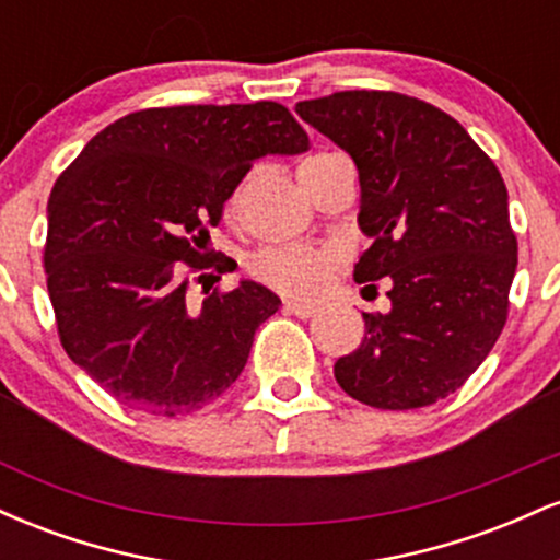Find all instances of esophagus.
I'll return each mask as SVG.
<instances>
[{
  "label": "esophagus",
  "mask_w": 560,
  "mask_h": 560,
  "mask_svg": "<svg viewBox=\"0 0 560 560\" xmlns=\"http://www.w3.org/2000/svg\"><path fill=\"white\" fill-rule=\"evenodd\" d=\"M284 311L292 313L298 318H313L318 313L316 305H307V302H298V300H287L284 302Z\"/></svg>",
  "instance_id": "34e87169"
}]
</instances>
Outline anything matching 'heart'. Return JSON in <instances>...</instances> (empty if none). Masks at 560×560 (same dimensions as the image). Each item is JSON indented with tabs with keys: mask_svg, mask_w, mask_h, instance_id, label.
Instances as JSON below:
<instances>
[{
	"mask_svg": "<svg viewBox=\"0 0 560 560\" xmlns=\"http://www.w3.org/2000/svg\"><path fill=\"white\" fill-rule=\"evenodd\" d=\"M329 152H318L311 155L302 165L316 163V160L326 158ZM244 186L231 199V213H240ZM345 249L339 244H284V247H268L262 249L249 262V271L266 287L276 289V292L289 294V298L313 300L326 292L331 284L334 273L342 268Z\"/></svg>",
	"mask_w": 560,
	"mask_h": 560,
	"instance_id": "b5f03b06",
	"label": "heart"
}]
</instances>
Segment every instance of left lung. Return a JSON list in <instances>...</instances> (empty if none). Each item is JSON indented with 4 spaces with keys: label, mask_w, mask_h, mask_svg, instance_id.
<instances>
[{
    "label": "left lung",
    "mask_w": 560,
    "mask_h": 560,
    "mask_svg": "<svg viewBox=\"0 0 560 560\" xmlns=\"http://www.w3.org/2000/svg\"><path fill=\"white\" fill-rule=\"evenodd\" d=\"M298 115L355 160L358 223L371 236L355 281L387 279L392 311L334 365L358 402L410 410L453 395L508 320L518 242L498 165L440 107L352 89L298 102Z\"/></svg>",
    "instance_id": "8db88e82"
}]
</instances>
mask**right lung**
Wrapping results in <instances>:
<instances>
[{"mask_svg":"<svg viewBox=\"0 0 560 560\" xmlns=\"http://www.w3.org/2000/svg\"><path fill=\"white\" fill-rule=\"evenodd\" d=\"M307 144L279 102L150 107L102 128L49 197L44 271L70 361L163 419L223 395L281 300L242 281L191 305V281L229 271L208 229L255 160Z\"/></svg>","mask_w":560,"mask_h":560,"instance_id":"add662e5","label":"right lung"}]
</instances>
